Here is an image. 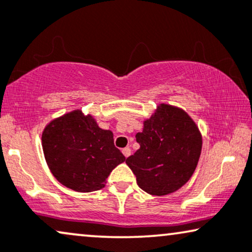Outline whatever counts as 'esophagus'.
Here are the masks:
<instances>
[{
	"instance_id": "obj_1",
	"label": "esophagus",
	"mask_w": 252,
	"mask_h": 252,
	"mask_svg": "<svg viewBox=\"0 0 252 252\" xmlns=\"http://www.w3.org/2000/svg\"><path fill=\"white\" fill-rule=\"evenodd\" d=\"M122 154L124 155V157L128 158L129 156L131 155V150H130V148H124V149L122 150Z\"/></svg>"
}]
</instances>
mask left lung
Segmentation results:
<instances>
[{"label":"left lung","instance_id":"8db88e82","mask_svg":"<svg viewBox=\"0 0 252 252\" xmlns=\"http://www.w3.org/2000/svg\"><path fill=\"white\" fill-rule=\"evenodd\" d=\"M139 148L126 163L144 192L163 196L177 192L193 176L202 149V135L184 109L159 103L136 135Z\"/></svg>","mask_w":252,"mask_h":252}]
</instances>
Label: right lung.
Masks as SVG:
<instances>
[{
    "mask_svg": "<svg viewBox=\"0 0 252 252\" xmlns=\"http://www.w3.org/2000/svg\"><path fill=\"white\" fill-rule=\"evenodd\" d=\"M41 146L53 177L80 193L103 189L110 172L126 160L113 132L81 109L51 120L41 132Z\"/></svg>",
    "mask_w": 252,
    "mask_h": 252,
    "instance_id": "add662e5",
    "label": "right lung"
}]
</instances>
